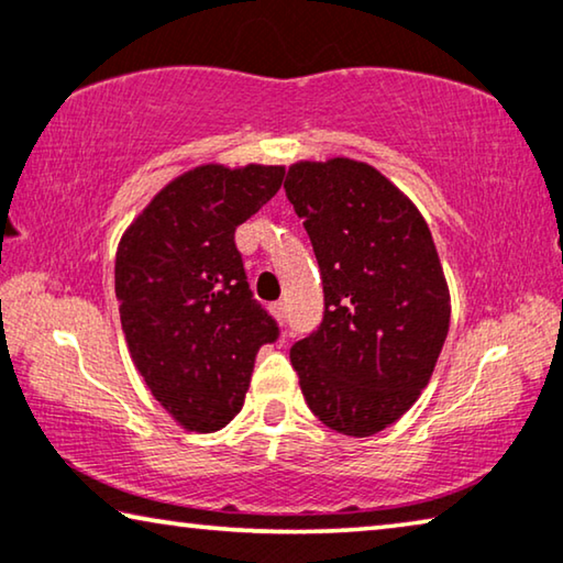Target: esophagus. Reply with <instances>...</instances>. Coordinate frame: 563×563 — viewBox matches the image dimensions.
Wrapping results in <instances>:
<instances>
[{
	"instance_id": "1",
	"label": "esophagus",
	"mask_w": 563,
	"mask_h": 563,
	"mask_svg": "<svg viewBox=\"0 0 563 563\" xmlns=\"http://www.w3.org/2000/svg\"><path fill=\"white\" fill-rule=\"evenodd\" d=\"M272 314L284 324V319H287V309H284V301H274V305H272Z\"/></svg>"
}]
</instances>
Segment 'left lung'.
Returning a JSON list of instances; mask_svg holds the SVG:
<instances>
[{"instance_id": "1", "label": "left lung", "mask_w": 563, "mask_h": 563, "mask_svg": "<svg viewBox=\"0 0 563 563\" xmlns=\"http://www.w3.org/2000/svg\"><path fill=\"white\" fill-rule=\"evenodd\" d=\"M324 289L317 330L289 352L309 410L365 438L400 418L451 324L443 266L420 211L367 163H294L284 180Z\"/></svg>"}]
</instances>
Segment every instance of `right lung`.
Instances as JSON below:
<instances>
[{
	"instance_id": "right-lung-1",
	"label": "right lung",
	"mask_w": 563,
	"mask_h": 563,
	"mask_svg": "<svg viewBox=\"0 0 563 563\" xmlns=\"http://www.w3.org/2000/svg\"><path fill=\"white\" fill-rule=\"evenodd\" d=\"M282 166H198L123 233L115 297L145 385L180 426L213 432L241 410L256 352L279 340L249 289L233 233L282 188Z\"/></svg>"
}]
</instances>
